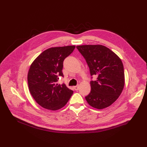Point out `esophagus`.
Segmentation results:
<instances>
[{"instance_id": "esophagus-1", "label": "esophagus", "mask_w": 147, "mask_h": 147, "mask_svg": "<svg viewBox=\"0 0 147 147\" xmlns=\"http://www.w3.org/2000/svg\"><path fill=\"white\" fill-rule=\"evenodd\" d=\"M74 89L75 90H78L79 89V85H77V86H74Z\"/></svg>"}]
</instances>
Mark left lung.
<instances>
[{
  "label": "left lung",
  "mask_w": 147,
  "mask_h": 147,
  "mask_svg": "<svg viewBox=\"0 0 147 147\" xmlns=\"http://www.w3.org/2000/svg\"><path fill=\"white\" fill-rule=\"evenodd\" d=\"M90 68V74L97 76L90 82L91 91L85 99L92 107L103 109L111 105L124 88V71L118 55L102 45L76 46Z\"/></svg>",
  "instance_id": "8db88e82"
}]
</instances>
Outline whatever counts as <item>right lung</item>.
I'll return each mask as SVG.
<instances>
[{
    "label": "right lung",
    "mask_w": 147,
    "mask_h": 147,
    "mask_svg": "<svg viewBox=\"0 0 147 147\" xmlns=\"http://www.w3.org/2000/svg\"><path fill=\"white\" fill-rule=\"evenodd\" d=\"M75 45L55 47L45 50L31 64L28 73V84L31 95L38 104L51 111L65 105L73 91L65 84L57 82L63 76V61L69 55Z\"/></svg>",
    "instance_id": "add662e5"
}]
</instances>
